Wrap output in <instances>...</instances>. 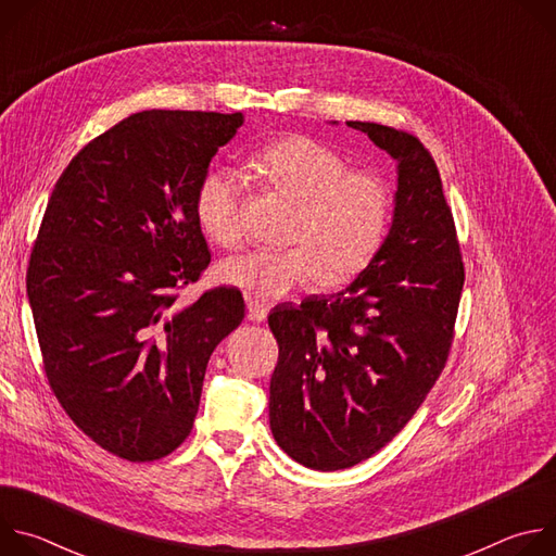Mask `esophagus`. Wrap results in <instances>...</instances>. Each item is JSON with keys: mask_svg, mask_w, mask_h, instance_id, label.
Returning a JSON list of instances; mask_svg holds the SVG:
<instances>
[{"mask_svg": "<svg viewBox=\"0 0 556 556\" xmlns=\"http://www.w3.org/2000/svg\"><path fill=\"white\" fill-rule=\"evenodd\" d=\"M247 309H249V321H255V324H262V321H266V316H268V307L264 305V303H260V301H255V299H247Z\"/></svg>", "mask_w": 556, "mask_h": 556, "instance_id": "obj_1", "label": "esophagus"}]
</instances>
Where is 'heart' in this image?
Returning a JSON list of instances; mask_svg holds the SVG:
<instances>
[{
  "label": "heart",
  "mask_w": 556,
  "mask_h": 556,
  "mask_svg": "<svg viewBox=\"0 0 556 556\" xmlns=\"http://www.w3.org/2000/svg\"><path fill=\"white\" fill-rule=\"evenodd\" d=\"M255 174L299 204L283 251H249L226 260L224 283L255 301H277L326 277L343 283L361 275L380 253L391 222V189L369 169H350L337 149L305 136L264 147ZM244 180L232 169H211L198 187L195 213L213 240L232 249L244 237Z\"/></svg>",
  "instance_id": "1"
}]
</instances>
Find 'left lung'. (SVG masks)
Returning <instances> with one entry per match:
<instances>
[{"mask_svg": "<svg viewBox=\"0 0 556 556\" xmlns=\"http://www.w3.org/2000/svg\"><path fill=\"white\" fill-rule=\"evenodd\" d=\"M399 163L376 260L341 292L277 305L270 378L277 444L314 470L350 468L412 420L448 358L464 264L440 172L401 129L348 121Z\"/></svg>", "mask_w": 556, "mask_h": 556, "instance_id": "obj_1", "label": "left lung"}]
</instances>
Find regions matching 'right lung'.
<instances>
[{
	"label": "right lung",
	"instance_id": "right-lung-1",
	"mask_svg": "<svg viewBox=\"0 0 556 556\" xmlns=\"http://www.w3.org/2000/svg\"><path fill=\"white\" fill-rule=\"evenodd\" d=\"M242 123L131 114L72 157L48 200L26 275L43 369L72 422L123 459L187 440L208 358L244 319L235 288L176 305L211 262L200 180Z\"/></svg>",
	"mask_w": 556,
	"mask_h": 556
}]
</instances>
